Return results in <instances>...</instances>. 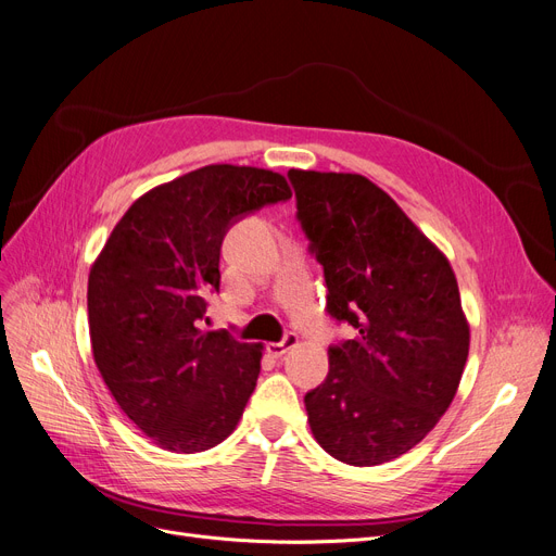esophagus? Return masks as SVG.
Here are the masks:
<instances>
[{"instance_id":"34e87169","label":"esophagus","mask_w":556,"mask_h":556,"mask_svg":"<svg viewBox=\"0 0 556 556\" xmlns=\"http://www.w3.org/2000/svg\"><path fill=\"white\" fill-rule=\"evenodd\" d=\"M294 346H299V334H296V332H287V334L282 337V341L269 343V353H271L274 357H282L287 351H292Z\"/></svg>"}]
</instances>
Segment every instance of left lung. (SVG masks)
I'll return each mask as SVG.
<instances>
[{"label": "left lung", "mask_w": 556, "mask_h": 556, "mask_svg": "<svg viewBox=\"0 0 556 556\" xmlns=\"http://www.w3.org/2000/svg\"><path fill=\"white\" fill-rule=\"evenodd\" d=\"M296 219L324 267L328 314L355 337L328 349L305 393L314 439L351 466L405 455L451 407L468 324L451 262L387 192L359 174L289 169Z\"/></svg>", "instance_id": "8db88e82"}]
</instances>
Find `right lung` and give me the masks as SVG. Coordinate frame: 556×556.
<instances>
[{
    "mask_svg": "<svg viewBox=\"0 0 556 556\" xmlns=\"http://www.w3.org/2000/svg\"><path fill=\"white\" fill-rule=\"evenodd\" d=\"M292 199L269 169L207 165L126 210L88 278L92 355L113 399L165 451L203 453L240 420L260 343L203 332L232 224Z\"/></svg>",
    "mask_w": 556,
    "mask_h": 556,
    "instance_id": "right-lung-1",
    "label": "right lung"
}]
</instances>
